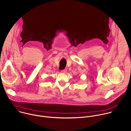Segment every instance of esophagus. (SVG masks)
<instances>
[{"instance_id": "obj_1", "label": "esophagus", "mask_w": 131, "mask_h": 131, "mask_svg": "<svg viewBox=\"0 0 131 131\" xmlns=\"http://www.w3.org/2000/svg\"><path fill=\"white\" fill-rule=\"evenodd\" d=\"M61 72L62 73H66V72H67V70H66V69H64V70H61Z\"/></svg>"}]
</instances>
